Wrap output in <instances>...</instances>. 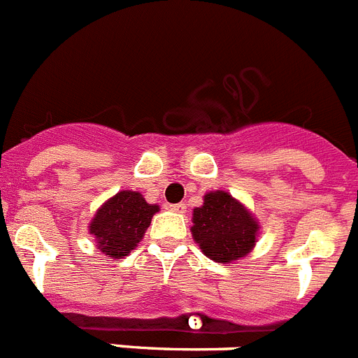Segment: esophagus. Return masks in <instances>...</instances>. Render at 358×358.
Masks as SVG:
<instances>
[{"label": "esophagus", "mask_w": 358, "mask_h": 358, "mask_svg": "<svg viewBox=\"0 0 358 358\" xmlns=\"http://www.w3.org/2000/svg\"><path fill=\"white\" fill-rule=\"evenodd\" d=\"M169 209L173 210V213H185L186 203H172V206H169Z\"/></svg>", "instance_id": "34e87169"}]
</instances>
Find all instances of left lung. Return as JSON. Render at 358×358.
Masks as SVG:
<instances>
[{
    "label": "left lung",
    "mask_w": 358,
    "mask_h": 358,
    "mask_svg": "<svg viewBox=\"0 0 358 358\" xmlns=\"http://www.w3.org/2000/svg\"><path fill=\"white\" fill-rule=\"evenodd\" d=\"M260 224L253 214L227 192H210L203 206L193 209L192 234L207 258L230 264L246 257L257 243Z\"/></svg>",
    "instance_id": "left-lung-1"
}]
</instances>
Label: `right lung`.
Masks as SVG:
<instances>
[{"label": "right lung", "instance_id": "add662e5", "mask_svg": "<svg viewBox=\"0 0 358 358\" xmlns=\"http://www.w3.org/2000/svg\"><path fill=\"white\" fill-rule=\"evenodd\" d=\"M158 210L156 203L145 202L138 192L124 189L115 193L96 210L91 220L90 234H93L101 253L124 258L141 243Z\"/></svg>", "mask_w": 358, "mask_h": 358}]
</instances>
